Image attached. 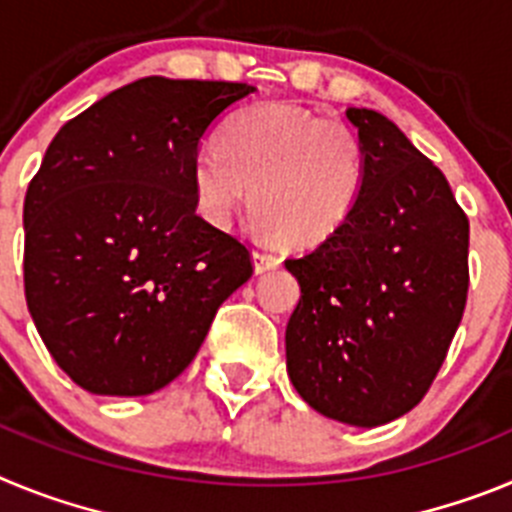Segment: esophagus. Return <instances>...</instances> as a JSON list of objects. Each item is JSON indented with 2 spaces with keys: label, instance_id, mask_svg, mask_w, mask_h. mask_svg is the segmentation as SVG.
<instances>
[{
  "label": "esophagus",
  "instance_id": "34e87169",
  "mask_svg": "<svg viewBox=\"0 0 512 512\" xmlns=\"http://www.w3.org/2000/svg\"><path fill=\"white\" fill-rule=\"evenodd\" d=\"M279 264H282V259H279L277 253H266V251L253 253V269H256V274H266V271L277 269Z\"/></svg>",
  "mask_w": 512,
  "mask_h": 512
}]
</instances>
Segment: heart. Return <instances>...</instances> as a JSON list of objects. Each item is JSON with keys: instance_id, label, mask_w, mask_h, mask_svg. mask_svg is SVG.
Segmentation results:
<instances>
[{"instance_id": "heart-1", "label": "heart", "mask_w": 512, "mask_h": 512, "mask_svg": "<svg viewBox=\"0 0 512 512\" xmlns=\"http://www.w3.org/2000/svg\"><path fill=\"white\" fill-rule=\"evenodd\" d=\"M366 184V151L348 122L287 102L251 107L225 128L220 148L192 161V192L207 223L225 228L251 189L266 233L295 248L330 241L354 215Z\"/></svg>"}]
</instances>
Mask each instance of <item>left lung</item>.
<instances>
[{"mask_svg":"<svg viewBox=\"0 0 512 512\" xmlns=\"http://www.w3.org/2000/svg\"><path fill=\"white\" fill-rule=\"evenodd\" d=\"M366 151L354 215L287 259L302 297L287 323V372L310 408L374 428L431 390L464 315L469 220L446 176L395 122L351 107Z\"/></svg>","mask_w":512,"mask_h":512,"instance_id":"left-lung-1","label":"left lung"}]
</instances>
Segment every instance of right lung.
I'll use <instances>...</instances> for the list:
<instances>
[{"label": "right lung", "mask_w": 512, "mask_h": 512, "mask_svg": "<svg viewBox=\"0 0 512 512\" xmlns=\"http://www.w3.org/2000/svg\"><path fill=\"white\" fill-rule=\"evenodd\" d=\"M256 87L146 76L56 133L25 194V300L56 364L92 395L161 390L253 274L197 215L192 161Z\"/></svg>", "instance_id": "1"}]
</instances>
